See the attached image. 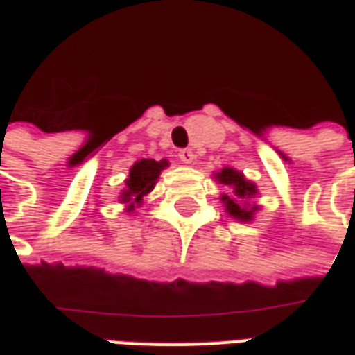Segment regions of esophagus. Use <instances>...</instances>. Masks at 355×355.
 <instances>
[{
	"label": "esophagus",
	"mask_w": 355,
	"mask_h": 355,
	"mask_svg": "<svg viewBox=\"0 0 355 355\" xmlns=\"http://www.w3.org/2000/svg\"><path fill=\"white\" fill-rule=\"evenodd\" d=\"M178 157H180V160H182L183 164H193V162H195V153H193L191 149L180 150V155H178Z\"/></svg>",
	"instance_id": "esophagus-1"
}]
</instances>
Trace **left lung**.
Masks as SVG:
<instances>
[{
  "mask_svg": "<svg viewBox=\"0 0 355 355\" xmlns=\"http://www.w3.org/2000/svg\"><path fill=\"white\" fill-rule=\"evenodd\" d=\"M214 180L231 189V195H222L225 212L230 214L231 218H235L237 222H252L256 212L262 208L256 202V197H258L256 183L246 180L245 173L231 168V166H225L220 172L214 173Z\"/></svg>",
  "mask_w": 355,
  "mask_h": 355,
  "instance_id": "left-lung-1",
  "label": "left lung"
}]
</instances>
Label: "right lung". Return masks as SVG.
Returning <instances> with one entry per match:
<instances>
[{"mask_svg":"<svg viewBox=\"0 0 355 355\" xmlns=\"http://www.w3.org/2000/svg\"><path fill=\"white\" fill-rule=\"evenodd\" d=\"M168 166H170V162L166 158H162V160L141 158V160L133 162V166L130 168V175L124 182L125 187L118 195V200L125 206V212H133L137 206L143 205L145 197L155 189L160 172Z\"/></svg>","mask_w":355,"mask_h":355,"instance_id":"obj_1","label":"right lung"}]
</instances>
